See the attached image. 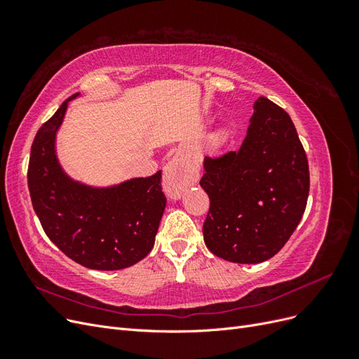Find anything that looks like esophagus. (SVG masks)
Wrapping results in <instances>:
<instances>
[{
    "label": "esophagus",
    "mask_w": 359,
    "mask_h": 359,
    "mask_svg": "<svg viewBox=\"0 0 359 359\" xmlns=\"http://www.w3.org/2000/svg\"><path fill=\"white\" fill-rule=\"evenodd\" d=\"M198 181V172L181 158H172L163 170V190L170 199H180L182 191Z\"/></svg>",
    "instance_id": "esophagus-1"
}]
</instances>
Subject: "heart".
Returning a JSON list of instances; mask_svg holds the SVG:
<instances>
[{"instance_id":"b5f03b06","label":"heart","mask_w":359,"mask_h":359,"mask_svg":"<svg viewBox=\"0 0 359 359\" xmlns=\"http://www.w3.org/2000/svg\"><path fill=\"white\" fill-rule=\"evenodd\" d=\"M223 139V135H217L215 137H214V140H215V142H220V140Z\"/></svg>"}]
</instances>
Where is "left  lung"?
<instances>
[{"label": "left lung", "mask_w": 359, "mask_h": 359, "mask_svg": "<svg viewBox=\"0 0 359 359\" xmlns=\"http://www.w3.org/2000/svg\"><path fill=\"white\" fill-rule=\"evenodd\" d=\"M253 109L241 148L205 157L201 180L210 196L203 241L235 264L277 255L301 222L310 189L306 151L287 112L265 97Z\"/></svg>", "instance_id": "1"}]
</instances>
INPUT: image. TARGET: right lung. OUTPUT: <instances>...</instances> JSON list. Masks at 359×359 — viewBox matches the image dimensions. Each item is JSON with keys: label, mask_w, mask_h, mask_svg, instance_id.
Wrapping results in <instances>:
<instances>
[{"label": "right lung", "mask_w": 359, "mask_h": 359, "mask_svg": "<svg viewBox=\"0 0 359 359\" xmlns=\"http://www.w3.org/2000/svg\"><path fill=\"white\" fill-rule=\"evenodd\" d=\"M73 94L43 124L31 147L28 189L43 231L74 262L99 271L124 269L154 247L166 196L161 170L109 187L74 181L60 165L57 133Z\"/></svg>", "instance_id": "1"}]
</instances>
